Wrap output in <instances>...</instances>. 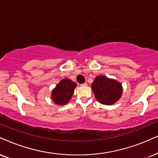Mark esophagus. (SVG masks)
I'll list each match as a JSON object with an SVG mask.
<instances>
[{
	"label": "esophagus",
	"mask_w": 158,
	"mask_h": 158,
	"mask_svg": "<svg viewBox=\"0 0 158 158\" xmlns=\"http://www.w3.org/2000/svg\"><path fill=\"white\" fill-rule=\"evenodd\" d=\"M81 86H85V85H87V83H82V84H81Z\"/></svg>",
	"instance_id": "34e87169"
}]
</instances>
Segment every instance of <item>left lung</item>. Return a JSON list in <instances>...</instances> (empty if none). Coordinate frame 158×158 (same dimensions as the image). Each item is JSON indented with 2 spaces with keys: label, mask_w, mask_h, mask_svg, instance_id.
Instances as JSON below:
<instances>
[{
  "label": "left lung",
  "mask_w": 158,
  "mask_h": 158,
  "mask_svg": "<svg viewBox=\"0 0 158 158\" xmlns=\"http://www.w3.org/2000/svg\"><path fill=\"white\" fill-rule=\"evenodd\" d=\"M91 89L98 102L104 105H113L122 94L121 83L106 76H97Z\"/></svg>",
  "instance_id": "8db88e82"
}]
</instances>
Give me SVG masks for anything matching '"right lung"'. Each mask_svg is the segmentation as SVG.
<instances>
[{"label": "right lung", "mask_w": 158, "mask_h": 158, "mask_svg": "<svg viewBox=\"0 0 158 158\" xmlns=\"http://www.w3.org/2000/svg\"><path fill=\"white\" fill-rule=\"evenodd\" d=\"M76 83L69 79H64L52 90V99L56 104L65 105L73 96Z\"/></svg>", "instance_id": "right-lung-1"}]
</instances>
